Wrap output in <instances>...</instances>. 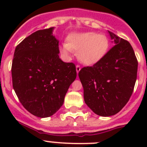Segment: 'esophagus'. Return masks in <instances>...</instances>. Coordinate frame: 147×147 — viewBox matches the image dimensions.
I'll use <instances>...</instances> for the list:
<instances>
[{
	"label": "esophagus",
	"mask_w": 147,
	"mask_h": 147,
	"mask_svg": "<svg viewBox=\"0 0 147 147\" xmlns=\"http://www.w3.org/2000/svg\"><path fill=\"white\" fill-rule=\"evenodd\" d=\"M76 73L79 74V72H80V70H81V67H80V65H77L76 66Z\"/></svg>",
	"instance_id": "esophagus-1"
}]
</instances>
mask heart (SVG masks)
I'll return each instance as SVG.
<instances>
[{
  "mask_svg": "<svg viewBox=\"0 0 147 147\" xmlns=\"http://www.w3.org/2000/svg\"><path fill=\"white\" fill-rule=\"evenodd\" d=\"M109 45V40L105 34L95 32L73 33L67 36V43L62 44L59 51L65 57H69L73 51H78L80 62L92 65L105 57Z\"/></svg>",
  "mask_w": 147,
  "mask_h": 147,
  "instance_id": "obj_1",
  "label": "heart"
}]
</instances>
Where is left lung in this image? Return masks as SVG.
Returning a JSON list of instances; mask_svg holds the SVG:
<instances>
[{"instance_id": "8db88e82", "label": "left lung", "mask_w": 147, "mask_h": 147, "mask_svg": "<svg viewBox=\"0 0 147 147\" xmlns=\"http://www.w3.org/2000/svg\"><path fill=\"white\" fill-rule=\"evenodd\" d=\"M108 33L115 45L101 60L79 72L85 104L103 117L118 113L128 102L138 71V61L130 43L113 32Z\"/></svg>"}]
</instances>
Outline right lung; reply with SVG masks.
<instances>
[{
	"label": "right lung",
	"mask_w": 147,
	"mask_h": 147,
	"mask_svg": "<svg viewBox=\"0 0 147 147\" xmlns=\"http://www.w3.org/2000/svg\"><path fill=\"white\" fill-rule=\"evenodd\" d=\"M54 27L39 30L16 47L11 65L13 88L20 103L40 118L54 115L63 105L76 66L59 58Z\"/></svg>",
	"instance_id": "obj_1"
}]
</instances>
